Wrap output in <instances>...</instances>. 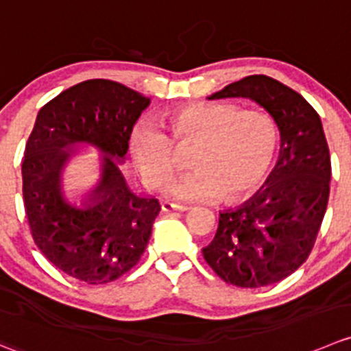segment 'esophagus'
Instances as JSON below:
<instances>
[{"label":"esophagus","instance_id":"1","mask_svg":"<svg viewBox=\"0 0 351 351\" xmlns=\"http://www.w3.org/2000/svg\"><path fill=\"white\" fill-rule=\"evenodd\" d=\"M189 207L180 206V204H173V202H162V210L166 213H173V210H186Z\"/></svg>","mask_w":351,"mask_h":351}]
</instances>
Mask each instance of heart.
I'll list each match as a JSON object with an SVG mask.
<instances>
[{"label":"heart","mask_w":351,"mask_h":351,"mask_svg":"<svg viewBox=\"0 0 351 351\" xmlns=\"http://www.w3.org/2000/svg\"><path fill=\"white\" fill-rule=\"evenodd\" d=\"M158 125H137L130 147L142 175L154 189H165L180 169L176 147L195 145L193 171L173 183L169 193L182 200H238L248 195L269 171L280 142L273 114L230 103L180 106Z\"/></svg>","instance_id":"1"}]
</instances>
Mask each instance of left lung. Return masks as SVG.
<instances>
[{"label": "left lung", "mask_w": 351, "mask_h": 351, "mask_svg": "<svg viewBox=\"0 0 351 351\" xmlns=\"http://www.w3.org/2000/svg\"><path fill=\"white\" fill-rule=\"evenodd\" d=\"M250 97L281 132V154L267 185L238 209L219 213L214 240L202 250L226 283L261 288L285 280L311 255L324 219L331 158L317 111L288 85L250 75L210 99Z\"/></svg>", "instance_id": "left-lung-1"}]
</instances>
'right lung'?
I'll use <instances>...</instances> for the list:
<instances>
[{"instance_id": "obj_1", "label": "right lung", "mask_w": 351, "mask_h": 351, "mask_svg": "<svg viewBox=\"0 0 351 351\" xmlns=\"http://www.w3.org/2000/svg\"><path fill=\"white\" fill-rule=\"evenodd\" d=\"M149 97L123 84L94 78L40 108L22 159V192L30 234L44 257L75 280L104 285L141 261L161 210L158 199L135 195L106 158L96 204L77 209L60 193V171L73 144H93L123 159Z\"/></svg>"}]
</instances>
